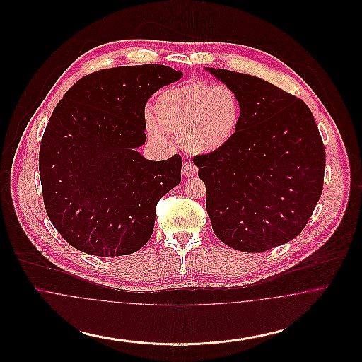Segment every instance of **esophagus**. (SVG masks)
Wrapping results in <instances>:
<instances>
[{"instance_id":"esophagus-1","label":"esophagus","mask_w":362,"mask_h":362,"mask_svg":"<svg viewBox=\"0 0 362 362\" xmlns=\"http://www.w3.org/2000/svg\"><path fill=\"white\" fill-rule=\"evenodd\" d=\"M197 171H198L197 167H195L192 163H189V161H186V163L183 164V167H182V173H183L185 177H192V176H195Z\"/></svg>"}]
</instances>
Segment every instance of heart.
<instances>
[{"mask_svg": "<svg viewBox=\"0 0 362 362\" xmlns=\"http://www.w3.org/2000/svg\"><path fill=\"white\" fill-rule=\"evenodd\" d=\"M155 120L145 117L146 134L158 145L180 139L192 155L216 153L235 137L241 119L238 93L224 84L194 81L164 89L156 98Z\"/></svg>", "mask_w": 362, "mask_h": 362, "instance_id": "heart-1", "label": "heart"}]
</instances>
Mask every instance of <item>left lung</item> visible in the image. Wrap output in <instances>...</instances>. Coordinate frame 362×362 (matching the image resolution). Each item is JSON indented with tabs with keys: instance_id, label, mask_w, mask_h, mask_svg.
Here are the masks:
<instances>
[{
	"instance_id": "left-lung-1",
	"label": "left lung",
	"mask_w": 362,
	"mask_h": 362,
	"mask_svg": "<svg viewBox=\"0 0 362 362\" xmlns=\"http://www.w3.org/2000/svg\"><path fill=\"white\" fill-rule=\"evenodd\" d=\"M241 102L239 129L224 149L197 156L216 236L243 252L293 240L322 189L326 153L308 105L259 77L205 68Z\"/></svg>"
}]
</instances>
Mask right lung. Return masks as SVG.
I'll return each mask as SVG.
<instances>
[{
    "mask_svg": "<svg viewBox=\"0 0 362 362\" xmlns=\"http://www.w3.org/2000/svg\"><path fill=\"white\" fill-rule=\"evenodd\" d=\"M183 76L164 65L99 70L57 104L39 151L49 218L89 255L122 257L151 239L157 202L180 183L182 157L148 160L145 105Z\"/></svg>",
    "mask_w": 362,
    "mask_h": 362,
    "instance_id": "add662e5",
    "label": "right lung"
}]
</instances>
